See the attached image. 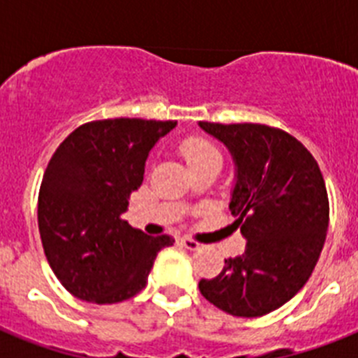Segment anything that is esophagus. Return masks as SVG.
I'll use <instances>...</instances> for the list:
<instances>
[{
  "label": "esophagus",
  "instance_id": "esophagus-1",
  "mask_svg": "<svg viewBox=\"0 0 358 358\" xmlns=\"http://www.w3.org/2000/svg\"><path fill=\"white\" fill-rule=\"evenodd\" d=\"M181 245L185 249H188V251H199V249L202 248V243L195 242V240L192 238H181Z\"/></svg>",
  "mask_w": 358,
  "mask_h": 358
}]
</instances>
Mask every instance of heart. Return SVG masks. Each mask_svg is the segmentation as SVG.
Returning <instances> with one entry per match:
<instances>
[{"label":"heart","instance_id":"b5f03b06","mask_svg":"<svg viewBox=\"0 0 358 358\" xmlns=\"http://www.w3.org/2000/svg\"><path fill=\"white\" fill-rule=\"evenodd\" d=\"M181 152L182 156H185L186 163H188V166L202 163V161H220V152L210 141L202 140V138L188 140L181 147Z\"/></svg>","mask_w":358,"mask_h":358}]
</instances>
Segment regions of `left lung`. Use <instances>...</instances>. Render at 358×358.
<instances>
[{"instance_id":"8db88e82","label":"left lung","mask_w":358,"mask_h":358,"mask_svg":"<svg viewBox=\"0 0 358 358\" xmlns=\"http://www.w3.org/2000/svg\"><path fill=\"white\" fill-rule=\"evenodd\" d=\"M235 163L229 210L245 236L242 256L199 289L217 308L260 317L290 301L319 260L328 231V195L317 161L303 143L260 123L199 122Z\"/></svg>"}]
</instances>
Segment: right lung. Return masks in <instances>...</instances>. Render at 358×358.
Masks as SVG:
<instances>
[{
	"mask_svg": "<svg viewBox=\"0 0 358 358\" xmlns=\"http://www.w3.org/2000/svg\"><path fill=\"white\" fill-rule=\"evenodd\" d=\"M177 122H90L59 145L44 172L37 220L44 255L64 289L90 303H120L147 285L169 235L148 236L122 215L143 182L150 150Z\"/></svg>",
	"mask_w": 358,
	"mask_h": 358,
	"instance_id": "obj_1",
	"label": "right lung"
}]
</instances>
